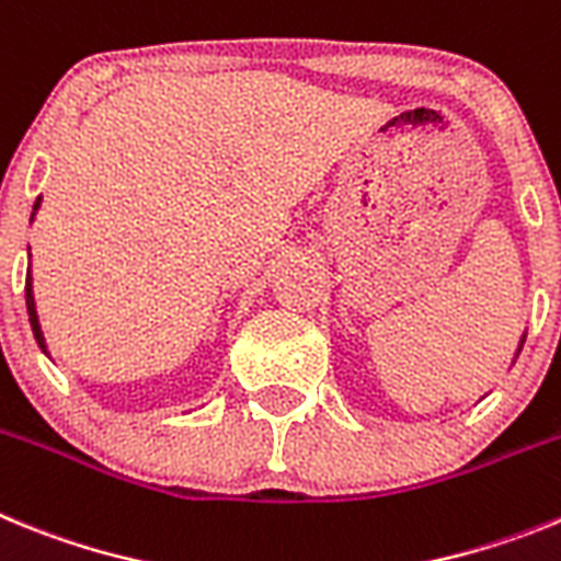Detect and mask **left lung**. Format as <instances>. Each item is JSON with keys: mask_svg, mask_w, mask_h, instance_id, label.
Listing matches in <instances>:
<instances>
[{"mask_svg": "<svg viewBox=\"0 0 561 561\" xmlns=\"http://www.w3.org/2000/svg\"><path fill=\"white\" fill-rule=\"evenodd\" d=\"M523 341H525V339H523Z\"/></svg>", "mask_w": 561, "mask_h": 561, "instance_id": "1", "label": "left lung"}]
</instances>
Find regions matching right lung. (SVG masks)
<instances>
[{"instance_id": "right-lung-1", "label": "right lung", "mask_w": 561, "mask_h": 561, "mask_svg": "<svg viewBox=\"0 0 561 561\" xmlns=\"http://www.w3.org/2000/svg\"><path fill=\"white\" fill-rule=\"evenodd\" d=\"M38 208V199L36 206H33V214H36ZM24 301H27V316H31V328H33V335H36L38 347L45 350L47 353V344H45V335H42V328H38V316H36V301H33V285H31V267H27V279H24Z\"/></svg>"}]
</instances>
